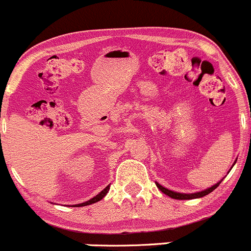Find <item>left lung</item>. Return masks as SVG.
<instances>
[{
    "label": "left lung",
    "mask_w": 251,
    "mask_h": 251,
    "mask_svg": "<svg viewBox=\"0 0 251 251\" xmlns=\"http://www.w3.org/2000/svg\"><path fill=\"white\" fill-rule=\"evenodd\" d=\"M223 181V180H222ZM222 181H219L218 183L214 184V186H212L211 188H207L206 191H202V192H198V193H193V194H183V193H177V192H173V191H169V189L164 188L163 186H161L159 183L156 182V186L158 187V189L161 192H163L164 194H167L168 197L173 198V199H177V200H189V199H197V198H202L205 197V195L210 194L211 192H213L214 189L217 188V187L219 186L220 183H222Z\"/></svg>",
    "instance_id": "left-lung-1"
}]
</instances>
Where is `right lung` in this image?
I'll use <instances>...</instances> for the list:
<instances>
[{
    "instance_id": "add662e5",
    "label": "right lung",
    "mask_w": 251,
    "mask_h": 251,
    "mask_svg": "<svg viewBox=\"0 0 251 251\" xmlns=\"http://www.w3.org/2000/svg\"><path fill=\"white\" fill-rule=\"evenodd\" d=\"M108 191H109V186H107L106 188H104L102 192H100V193H99V194L96 195V197L93 198V199H90L89 201H85V202L78 203V205H75V206H76V207H79V206H87V205H92V203H94V202H98V201H100V200L102 199V198L104 197V195H106L107 193H108Z\"/></svg>"
}]
</instances>
